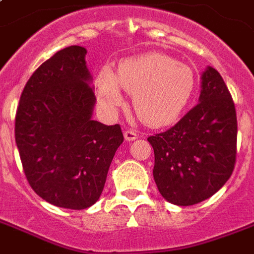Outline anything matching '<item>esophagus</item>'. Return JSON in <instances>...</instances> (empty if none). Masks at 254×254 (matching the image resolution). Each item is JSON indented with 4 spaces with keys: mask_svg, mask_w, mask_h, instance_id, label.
Wrapping results in <instances>:
<instances>
[{
    "mask_svg": "<svg viewBox=\"0 0 254 254\" xmlns=\"http://www.w3.org/2000/svg\"><path fill=\"white\" fill-rule=\"evenodd\" d=\"M124 137H125V140L130 142V141H134L138 135H137L134 130H125L124 131Z\"/></svg>",
    "mask_w": 254,
    "mask_h": 254,
    "instance_id": "obj_1",
    "label": "esophagus"
}]
</instances>
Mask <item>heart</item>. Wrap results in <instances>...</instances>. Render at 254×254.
Wrapping results in <instances>:
<instances>
[{
  "label": "heart",
  "mask_w": 254,
  "mask_h": 254,
  "mask_svg": "<svg viewBox=\"0 0 254 254\" xmlns=\"http://www.w3.org/2000/svg\"><path fill=\"white\" fill-rule=\"evenodd\" d=\"M97 97L108 113L124 105V93L133 94L135 114L153 127L177 121L196 89V75L187 64L162 53L130 57L114 73L105 67L96 81Z\"/></svg>",
  "instance_id": "1"
}]
</instances>
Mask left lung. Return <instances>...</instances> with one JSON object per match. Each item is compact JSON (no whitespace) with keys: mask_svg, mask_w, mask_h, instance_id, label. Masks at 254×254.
Instances as JSON below:
<instances>
[{"mask_svg":"<svg viewBox=\"0 0 254 254\" xmlns=\"http://www.w3.org/2000/svg\"><path fill=\"white\" fill-rule=\"evenodd\" d=\"M153 177L168 202L189 206L212 197L235 169L237 117L232 96L214 67L201 74L198 104L174 127L148 138Z\"/></svg>","mask_w":254,"mask_h":254,"instance_id":"8db88e82","label":"left lung"}]
</instances>
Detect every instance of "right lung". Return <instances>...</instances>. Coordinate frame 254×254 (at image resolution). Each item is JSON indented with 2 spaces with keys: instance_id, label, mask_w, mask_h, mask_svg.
I'll list each match as a JSON object with an SVG mask.
<instances>
[{
  "instance_id": "right-lung-1",
  "label": "right lung",
  "mask_w": 254,
  "mask_h": 254,
  "mask_svg": "<svg viewBox=\"0 0 254 254\" xmlns=\"http://www.w3.org/2000/svg\"><path fill=\"white\" fill-rule=\"evenodd\" d=\"M86 49L67 46L25 85L15 114V144L25 176L42 200L81 210L96 204L114 153L120 125L93 120L96 96Z\"/></svg>"
}]
</instances>
